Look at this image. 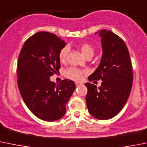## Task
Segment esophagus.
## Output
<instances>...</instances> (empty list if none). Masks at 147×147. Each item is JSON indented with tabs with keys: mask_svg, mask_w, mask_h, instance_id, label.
Segmentation results:
<instances>
[{
	"mask_svg": "<svg viewBox=\"0 0 147 147\" xmlns=\"http://www.w3.org/2000/svg\"><path fill=\"white\" fill-rule=\"evenodd\" d=\"M75 85H76L77 87H78V86H80V85H82V83H80V82H75Z\"/></svg>",
	"mask_w": 147,
	"mask_h": 147,
	"instance_id": "1",
	"label": "esophagus"
}]
</instances>
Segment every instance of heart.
<instances>
[{
    "label": "heart",
    "instance_id": "heart-1",
    "mask_svg": "<svg viewBox=\"0 0 147 147\" xmlns=\"http://www.w3.org/2000/svg\"><path fill=\"white\" fill-rule=\"evenodd\" d=\"M78 48L80 49L82 52V55L88 57L90 56H93L94 55V48L89 43H86V42H83L79 45ZM68 54V48L67 47L62 48L60 50L59 53V59L61 62H64L67 59V56ZM84 72L81 69H78L76 67H69L65 71V76L68 79L72 80L78 81L80 80L82 78V75H83Z\"/></svg>",
    "mask_w": 147,
    "mask_h": 147
}]
</instances>
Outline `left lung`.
<instances>
[{
	"label": "left lung",
	"mask_w": 147,
	"mask_h": 147,
	"mask_svg": "<svg viewBox=\"0 0 147 147\" xmlns=\"http://www.w3.org/2000/svg\"><path fill=\"white\" fill-rule=\"evenodd\" d=\"M99 34L102 37V56L100 65L88 80H101L102 83L98 88L90 82L85 84L88 88L86 103L93 117L107 120L116 116L126 104L132 88L133 72L123 39L106 29L101 30Z\"/></svg>",
	"instance_id": "1"
}]
</instances>
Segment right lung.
Here are the masks:
<instances>
[{"mask_svg": "<svg viewBox=\"0 0 147 147\" xmlns=\"http://www.w3.org/2000/svg\"><path fill=\"white\" fill-rule=\"evenodd\" d=\"M66 43L56 34L40 31L24 43L17 65L18 86L28 109L36 117L55 121L66 113V105L75 84L65 79L59 84L50 77L59 73V53Z\"/></svg>", "mask_w": 147, "mask_h": 147, "instance_id": "right-lung-1", "label": "right lung"}]
</instances>
